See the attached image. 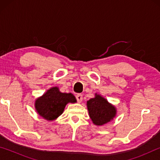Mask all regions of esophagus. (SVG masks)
I'll return each mask as SVG.
<instances>
[{
	"mask_svg": "<svg viewBox=\"0 0 160 160\" xmlns=\"http://www.w3.org/2000/svg\"><path fill=\"white\" fill-rule=\"evenodd\" d=\"M82 99H83V97H82V94H78L77 95H76V99H77L78 102H82Z\"/></svg>",
	"mask_w": 160,
	"mask_h": 160,
	"instance_id": "1",
	"label": "esophagus"
}]
</instances>
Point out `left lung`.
Here are the masks:
<instances>
[{"label": "left lung", "instance_id": "left-lung-1", "mask_svg": "<svg viewBox=\"0 0 160 160\" xmlns=\"http://www.w3.org/2000/svg\"><path fill=\"white\" fill-rule=\"evenodd\" d=\"M87 105L90 117L95 125H104L112 120L116 115L115 107L99 94H96L94 98L88 101Z\"/></svg>", "mask_w": 160, "mask_h": 160}]
</instances>
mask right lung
Wrapping results in <instances>:
<instances>
[{"label": "right lung", "mask_w": 160, "mask_h": 160, "mask_svg": "<svg viewBox=\"0 0 160 160\" xmlns=\"http://www.w3.org/2000/svg\"><path fill=\"white\" fill-rule=\"evenodd\" d=\"M75 103L76 99L71 93H62L58 88H52L35 102V108L39 114L48 121L58 117L68 103Z\"/></svg>", "instance_id": "add662e5"}]
</instances>
